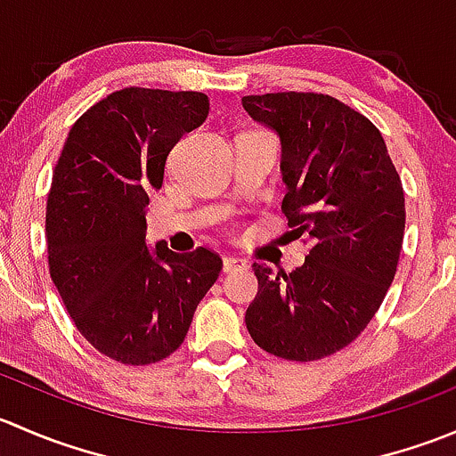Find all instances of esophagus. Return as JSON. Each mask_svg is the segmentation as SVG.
Wrapping results in <instances>:
<instances>
[{"mask_svg": "<svg viewBox=\"0 0 456 456\" xmlns=\"http://www.w3.org/2000/svg\"><path fill=\"white\" fill-rule=\"evenodd\" d=\"M223 269L227 271V273H232V271L247 269V260H242V257H238V256H224L223 257Z\"/></svg>", "mask_w": 456, "mask_h": 456, "instance_id": "1", "label": "esophagus"}]
</instances>
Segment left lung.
I'll list each match as a JSON object with an SVG mask.
<instances>
[{"label": "left lung", "mask_w": 456, "mask_h": 456, "mask_svg": "<svg viewBox=\"0 0 456 456\" xmlns=\"http://www.w3.org/2000/svg\"><path fill=\"white\" fill-rule=\"evenodd\" d=\"M257 123L282 142V211L311 249L291 273L254 262L257 296L247 309L262 351L314 362L342 351L369 326L393 284L406 205L384 136L329 94L242 96Z\"/></svg>", "instance_id": "1"}]
</instances>
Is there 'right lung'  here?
<instances>
[{
    "label": "right lung",
    "mask_w": 456,
    "mask_h": 456,
    "mask_svg": "<svg viewBox=\"0 0 456 456\" xmlns=\"http://www.w3.org/2000/svg\"><path fill=\"white\" fill-rule=\"evenodd\" d=\"M209 114L202 92L126 87L72 126L45 207L50 278L99 353L145 366L172 355L223 260L199 247L174 254L145 242V207L165 160Z\"/></svg>",
    "instance_id": "obj_1"
}]
</instances>
